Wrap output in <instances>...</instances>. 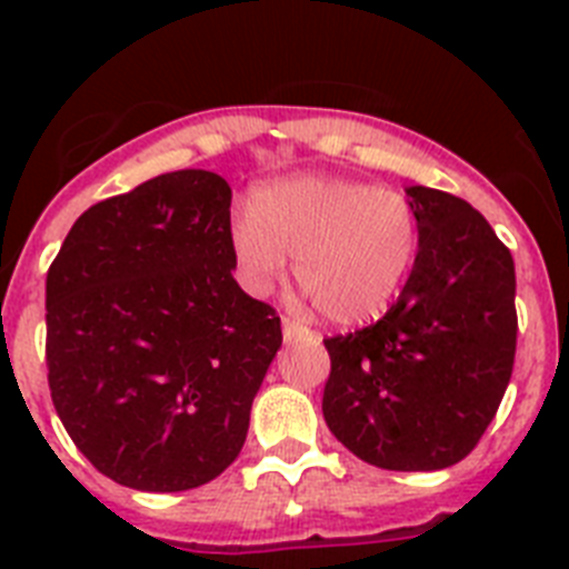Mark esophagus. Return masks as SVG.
I'll return each instance as SVG.
<instances>
[{
  "mask_svg": "<svg viewBox=\"0 0 569 569\" xmlns=\"http://www.w3.org/2000/svg\"><path fill=\"white\" fill-rule=\"evenodd\" d=\"M281 333H284V341H301V339H310V330L305 325L293 319H281Z\"/></svg>",
  "mask_w": 569,
  "mask_h": 569,
  "instance_id": "esophagus-1",
  "label": "esophagus"
}]
</instances>
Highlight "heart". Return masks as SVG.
<instances>
[{
	"label": "heart",
	"instance_id": "obj_1",
	"mask_svg": "<svg viewBox=\"0 0 569 569\" xmlns=\"http://www.w3.org/2000/svg\"><path fill=\"white\" fill-rule=\"evenodd\" d=\"M419 241V213L405 193L321 173L261 184L230 222L236 264L253 293H268L296 256V281L339 328L387 313Z\"/></svg>",
	"mask_w": 569,
	"mask_h": 569
}]
</instances>
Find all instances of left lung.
Segmentation results:
<instances>
[{
	"mask_svg": "<svg viewBox=\"0 0 569 569\" xmlns=\"http://www.w3.org/2000/svg\"><path fill=\"white\" fill-rule=\"evenodd\" d=\"M419 256L376 325L325 339L321 413L353 456L381 470L459 465L479 445L516 359V268L476 208L445 190L407 188Z\"/></svg>",
	"mask_w": 569,
	"mask_h": 569,
	"instance_id": "8db88e82",
	"label": "left lung"
}]
</instances>
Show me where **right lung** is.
Here are the masks:
<instances>
[{
  "instance_id": "right-lung-1",
  "label": "right lung",
  "mask_w": 569,
  "mask_h": 569,
  "mask_svg": "<svg viewBox=\"0 0 569 569\" xmlns=\"http://www.w3.org/2000/svg\"><path fill=\"white\" fill-rule=\"evenodd\" d=\"M230 184L176 170L93 204L48 270L50 399L116 485L193 490L228 470L281 321L233 279Z\"/></svg>"
}]
</instances>
